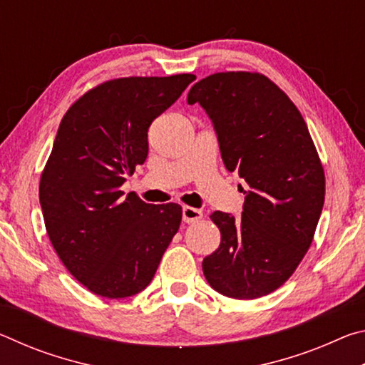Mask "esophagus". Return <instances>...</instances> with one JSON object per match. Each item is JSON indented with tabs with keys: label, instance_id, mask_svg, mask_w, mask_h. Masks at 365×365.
Wrapping results in <instances>:
<instances>
[{
	"label": "esophagus",
	"instance_id": "1",
	"mask_svg": "<svg viewBox=\"0 0 365 365\" xmlns=\"http://www.w3.org/2000/svg\"><path fill=\"white\" fill-rule=\"evenodd\" d=\"M182 217H183V222H187V224H191V222L200 220L202 217V212L200 211V209H195V207H190V206H183Z\"/></svg>",
	"mask_w": 365,
	"mask_h": 365
}]
</instances>
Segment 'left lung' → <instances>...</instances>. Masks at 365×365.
<instances>
[{
    "instance_id": "8db88e82",
    "label": "left lung",
    "mask_w": 365,
    "mask_h": 365,
    "mask_svg": "<svg viewBox=\"0 0 365 365\" xmlns=\"http://www.w3.org/2000/svg\"><path fill=\"white\" fill-rule=\"evenodd\" d=\"M217 133L227 170L246 182L242 217L215 211L220 245L202 261L209 285L235 299L280 288L312 243L325 200V175L298 108L257 72H219L196 82Z\"/></svg>"
}]
</instances>
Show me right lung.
Returning <instances> with one entry per match:
<instances>
[{"label":"right lung","mask_w":365,"mask_h":365,"mask_svg":"<svg viewBox=\"0 0 365 365\" xmlns=\"http://www.w3.org/2000/svg\"><path fill=\"white\" fill-rule=\"evenodd\" d=\"M193 73L108 80L78 98L59 123L40 180V205L66 269L103 298L150 285L182 222V207L146 205L120 187L148 156V128Z\"/></svg>","instance_id":"right-lung-1"}]
</instances>
